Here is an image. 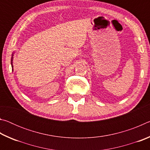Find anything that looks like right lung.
Segmentation results:
<instances>
[{
    "label": "right lung",
    "mask_w": 150,
    "mask_h": 150,
    "mask_svg": "<svg viewBox=\"0 0 150 150\" xmlns=\"http://www.w3.org/2000/svg\"><path fill=\"white\" fill-rule=\"evenodd\" d=\"M14 53H12V57H11V65H12V71H13V65H12V61H13V55H14Z\"/></svg>",
    "instance_id": "right-lung-1"
}]
</instances>
